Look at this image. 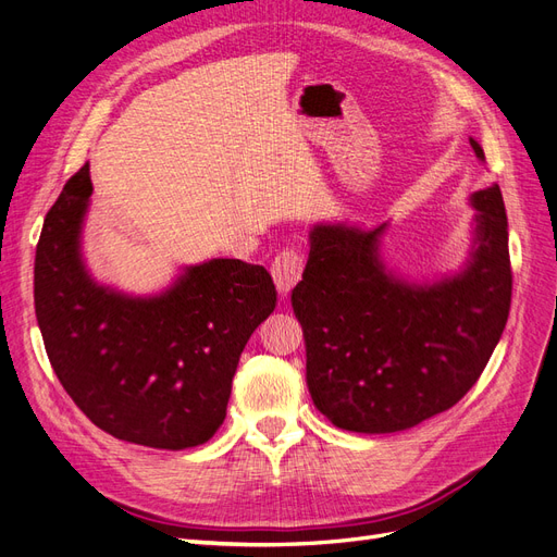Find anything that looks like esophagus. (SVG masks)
Returning <instances> with one entry per match:
<instances>
[{"mask_svg":"<svg viewBox=\"0 0 557 557\" xmlns=\"http://www.w3.org/2000/svg\"><path fill=\"white\" fill-rule=\"evenodd\" d=\"M305 272V256L297 248H285L272 262V276L281 295H288Z\"/></svg>","mask_w":557,"mask_h":557,"instance_id":"1","label":"esophagus"}]
</instances>
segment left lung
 Here are the masks:
<instances>
[{
    "instance_id": "8db88e82",
    "label": "left lung",
    "mask_w": 557,
    "mask_h": 557,
    "mask_svg": "<svg viewBox=\"0 0 557 557\" xmlns=\"http://www.w3.org/2000/svg\"><path fill=\"white\" fill-rule=\"evenodd\" d=\"M469 205L476 213L465 264L423 283L385 267L387 223L311 227L290 301L305 332L309 393L332 425L409 430L448 411L479 381L509 318L511 262L499 185L474 193Z\"/></svg>"
}]
</instances>
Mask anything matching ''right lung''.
<instances>
[{"mask_svg":"<svg viewBox=\"0 0 557 557\" xmlns=\"http://www.w3.org/2000/svg\"><path fill=\"white\" fill-rule=\"evenodd\" d=\"M90 164L46 213L35 260V309L48 360L92 423L115 440L183 450L223 425L250 334L276 307L260 264L213 258L183 267L170 288L127 295L83 260Z\"/></svg>","mask_w":557,"mask_h":557,"instance_id":"obj_1","label":"right lung"}]
</instances>
